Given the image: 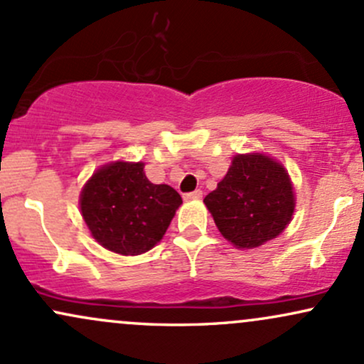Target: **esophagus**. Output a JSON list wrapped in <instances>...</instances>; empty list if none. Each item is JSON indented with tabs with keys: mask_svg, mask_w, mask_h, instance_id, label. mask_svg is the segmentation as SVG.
<instances>
[{
	"mask_svg": "<svg viewBox=\"0 0 364 364\" xmlns=\"http://www.w3.org/2000/svg\"><path fill=\"white\" fill-rule=\"evenodd\" d=\"M185 200H200L202 198V190H195V191H190V193H186L183 196Z\"/></svg>",
	"mask_w": 364,
	"mask_h": 364,
	"instance_id": "34e87169",
	"label": "esophagus"
}]
</instances>
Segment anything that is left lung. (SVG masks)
Returning a JSON list of instances; mask_svg holds the SVG:
<instances>
[{
  "label": "left lung",
  "instance_id": "8db88e82",
  "mask_svg": "<svg viewBox=\"0 0 364 364\" xmlns=\"http://www.w3.org/2000/svg\"><path fill=\"white\" fill-rule=\"evenodd\" d=\"M203 203L225 240L236 248H257L286 229L296 200L282 164L265 154H237Z\"/></svg>",
  "mask_w": 364,
  "mask_h": 364
}]
</instances>
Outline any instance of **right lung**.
<instances>
[{"label":"right lung","instance_id":"obj_1","mask_svg":"<svg viewBox=\"0 0 364 364\" xmlns=\"http://www.w3.org/2000/svg\"><path fill=\"white\" fill-rule=\"evenodd\" d=\"M181 203L174 188L149 181L144 162L102 166L80 193L82 217L94 240L124 257L154 248Z\"/></svg>","mask_w":364,"mask_h":364}]
</instances>
